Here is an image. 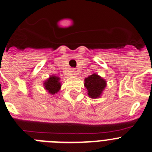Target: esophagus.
I'll return each instance as SVG.
<instances>
[{
    "instance_id": "esophagus-1",
    "label": "esophagus",
    "mask_w": 152,
    "mask_h": 152,
    "mask_svg": "<svg viewBox=\"0 0 152 152\" xmlns=\"http://www.w3.org/2000/svg\"><path fill=\"white\" fill-rule=\"evenodd\" d=\"M72 75H75V76H76V75H77V72H76V71H75V70H72Z\"/></svg>"
}]
</instances>
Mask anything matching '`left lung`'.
Wrapping results in <instances>:
<instances>
[{"label": "left lung", "instance_id": "8db88e82", "mask_svg": "<svg viewBox=\"0 0 152 152\" xmlns=\"http://www.w3.org/2000/svg\"><path fill=\"white\" fill-rule=\"evenodd\" d=\"M106 86V80L96 73L84 79V87L87 90L89 97L91 99L99 98Z\"/></svg>", "mask_w": 152, "mask_h": 152}]
</instances>
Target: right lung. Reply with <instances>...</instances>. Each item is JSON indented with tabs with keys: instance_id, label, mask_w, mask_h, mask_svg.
Masks as SVG:
<instances>
[{
	"instance_id": "add662e5",
	"label": "right lung",
	"mask_w": 152,
	"mask_h": 152,
	"mask_svg": "<svg viewBox=\"0 0 152 152\" xmlns=\"http://www.w3.org/2000/svg\"><path fill=\"white\" fill-rule=\"evenodd\" d=\"M62 83L60 82V77L56 75H51L50 77L44 80L43 85L46 91L51 95H55L56 93L60 90Z\"/></svg>"
}]
</instances>
